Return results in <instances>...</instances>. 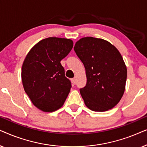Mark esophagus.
<instances>
[{
  "mask_svg": "<svg viewBox=\"0 0 147 147\" xmlns=\"http://www.w3.org/2000/svg\"><path fill=\"white\" fill-rule=\"evenodd\" d=\"M71 82L73 84H76V78H74L73 79H71Z\"/></svg>",
  "mask_w": 147,
  "mask_h": 147,
  "instance_id": "1",
  "label": "esophagus"
}]
</instances>
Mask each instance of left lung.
I'll return each mask as SVG.
<instances>
[{
    "instance_id": "8db88e82",
    "label": "left lung",
    "mask_w": 147,
    "mask_h": 147,
    "mask_svg": "<svg viewBox=\"0 0 147 147\" xmlns=\"http://www.w3.org/2000/svg\"><path fill=\"white\" fill-rule=\"evenodd\" d=\"M74 48L86 69L87 83L80 90L86 106L95 112L112 109L125 90L127 69L121 54L108 41L92 37L80 39Z\"/></svg>"
}]
</instances>
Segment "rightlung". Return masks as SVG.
<instances>
[{
    "label": "right lung",
    "instance_id": "add662e5",
    "mask_svg": "<svg viewBox=\"0 0 147 147\" xmlns=\"http://www.w3.org/2000/svg\"><path fill=\"white\" fill-rule=\"evenodd\" d=\"M74 43L65 38L49 37L34 45L27 53L21 78L24 90L33 105L51 112L63 105L71 88L60 61L71 51Z\"/></svg>",
    "mask_w": 147,
    "mask_h": 147
}]
</instances>
